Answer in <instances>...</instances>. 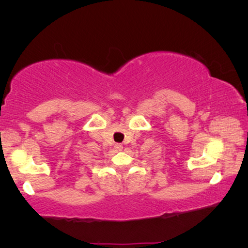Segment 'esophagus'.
<instances>
[{
  "label": "esophagus",
  "instance_id": "obj_1",
  "mask_svg": "<svg viewBox=\"0 0 248 248\" xmlns=\"http://www.w3.org/2000/svg\"><path fill=\"white\" fill-rule=\"evenodd\" d=\"M124 146H123V144H120V143H117V144H115V149L116 150H118V151H120L121 149H123Z\"/></svg>",
  "mask_w": 248,
  "mask_h": 248
}]
</instances>
